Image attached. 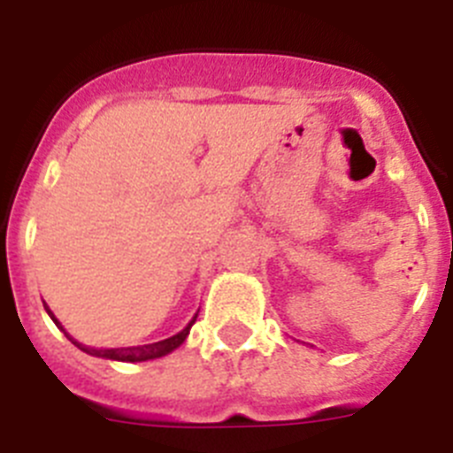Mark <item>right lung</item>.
Masks as SVG:
<instances>
[{
  "mask_svg": "<svg viewBox=\"0 0 453 453\" xmlns=\"http://www.w3.org/2000/svg\"><path fill=\"white\" fill-rule=\"evenodd\" d=\"M45 311L50 313V318L54 319V324L58 326V329L63 331V334L67 335V338L72 340V345H77L79 349L86 351V354L90 356H97V358H111V361H122V363H142V361H154V358H161V356H167L170 351H174L177 347L183 345V340L188 338V334H190V326L195 324V319H197V315L188 322V326L183 331H179L177 335H172V338H165L161 340V342H151V345H140V347H122V349H95V347H86L81 345V342H77V340L72 338L70 334H67L65 329L61 326V322L54 318V313H51L50 308L45 306Z\"/></svg>",
  "mask_w": 453,
  "mask_h": 453,
  "instance_id": "obj_1",
  "label": "right lung"
}]
</instances>
